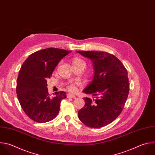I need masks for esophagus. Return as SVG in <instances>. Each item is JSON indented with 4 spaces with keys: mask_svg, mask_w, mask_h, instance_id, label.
Listing matches in <instances>:
<instances>
[{
    "mask_svg": "<svg viewBox=\"0 0 155 155\" xmlns=\"http://www.w3.org/2000/svg\"><path fill=\"white\" fill-rule=\"evenodd\" d=\"M67 97H68V98H70V97H71V98H73V99H75L76 97L74 95L72 94L68 93V94H67Z\"/></svg>",
    "mask_w": 155,
    "mask_h": 155,
    "instance_id": "34e87169",
    "label": "esophagus"
}]
</instances>
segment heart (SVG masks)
Returning <instances> with one entry per match:
<instances>
[{"label":"heart","instance_id":"heart-1","mask_svg":"<svg viewBox=\"0 0 155 155\" xmlns=\"http://www.w3.org/2000/svg\"><path fill=\"white\" fill-rule=\"evenodd\" d=\"M72 62L74 67H82L85 68L86 67L85 61L79 58H73ZM80 85H81V83L78 81L70 82L67 84V88L70 91L74 93L77 91V87Z\"/></svg>","mask_w":155,"mask_h":155}]
</instances>
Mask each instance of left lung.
Masks as SVG:
<instances>
[{"instance_id":"obj_1","label":"left lung","mask_w":155,"mask_h":155,"mask_svg":"<svg viewBox=\"0 0 155 155\" xmlns=\"http://www.w3.org/2000/svg\"><path fill=\"white\" fill-rule=\"evenodd\" d=\"M77 53L90 59L94 70L93 81L83 90L94 98H83L85 105L78 111V117L87 127H104L115 120L124 107L130 90L127 71L116 56L107 52Z\"/></svg>"}]
</instances>
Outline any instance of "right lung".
<instances>
[{"label":"right lung","instance_id":"1","mask_svg":"<svg viewBox=\"0 0 155 155\" xmlns=\"http://www.w3.org/2000/svg\"><path fill=\"white\" fill-rule=\"evenodd\" d=\"M71 51L48 48L30 54L22 64L17 79L16 93L21 106L33 120L44 123L54 119L59 112L66 93L59 91L51 97L47 79L60 62Z\"/></svg>","mask_w":155,"mask_h":155}]
</instances>
